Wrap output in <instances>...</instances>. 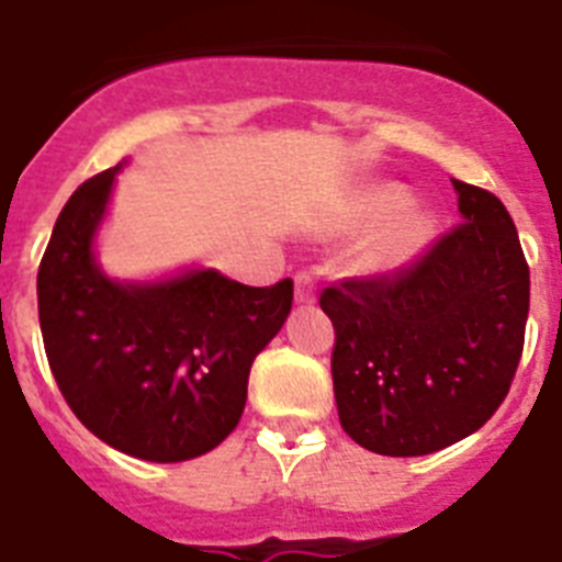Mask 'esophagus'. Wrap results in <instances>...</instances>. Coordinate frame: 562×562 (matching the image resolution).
<instances>
[{
  "mask_svg": "<svg viewBox=\"0 0 562 562\" xmlns=\"http://www.w3.org/2000/svg\"><path fill=\"white\" fill-rule=\"evenodd\" d=\"M294 296L296 303H314V296H317V282L311 277L308 271H300L294 277Z\"/></svg>",
  "mask_w": 562,
  "mask_h": 562,
  "instance_id": "1",
  "label": "esophagus"
}]
</instances>
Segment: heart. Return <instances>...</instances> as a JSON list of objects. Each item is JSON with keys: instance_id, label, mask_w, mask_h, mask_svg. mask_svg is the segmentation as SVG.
I'll use <instances>...</instances> for the list:
<instances>
[{"instance_id": "heart-1", "label": "heart", "mask_w": 562, "mask_h": 562, "mask_svg": "<svg viewBox=\"0 0 562 562\" xmlns=\"http://www.w3.org/2000/svg\"><path fill=\"white\" fill-rule=\"evenodd\" d=\"M408 200L403 188H376L374 193H369V200L362 205V214L366 216H383L397 211L403 202ZM434 237V216L431 214H412L405 216L403 223H397L391 231H385L383 237L376 239L369 248L366 259L369 266L374 268H391L400 266L405 259H412L414 254L423 251V245Z\"/></svg>"}]
</instances>
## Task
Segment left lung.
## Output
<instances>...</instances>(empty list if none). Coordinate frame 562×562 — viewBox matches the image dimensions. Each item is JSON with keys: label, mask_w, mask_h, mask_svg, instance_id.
I'll use <instances>...</instances> for the list:
<instances>
[{"label": "left lung", "mask_w": 562, "mask_h": 562, "mask_svg": "<svg viewBox=\"0 0 562 562\" xmlns=\"http://www.w3.org/2000/svg\"><path fill=\"white\" fill-rule=\"evenodd\" d=\"M460 223L408 266L319 294L331 317L342 431L385 457H423L485 426L517 374L529 262L506 205L451 179Z\"/></svg>", "instance_id": "1"}]
</instances>
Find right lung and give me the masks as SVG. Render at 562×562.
Returning a JSON list of instances; mask_svg holds the SVG:
<instances>
[{
  "label": "right lung",
  "mask_w": 562,
  "mask_h": 562,
  "mask_svg": "<svg viewBox=\"0 0 562 562\" xmlns=\"http://www.w3.org/2000/svg\"><path fill=\"white\" fill-rule=\"evenodd\" d=\"M116 168L85 179L56 220L36 277L48 366L99 440L179 463L237 428L251 362L277 337L294 282L254 289L216 271L122 285L93 262V231Z\"/></svg>",
  "instance_id": "1"
}]
</instances>
